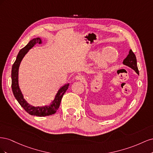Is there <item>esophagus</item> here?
Returning <instances> with one entry per match:
<instances>
[{
    "label": "esophagus",
    "instance_id": "esophagus-1",
    "mask_svg": "<svg viewBox=\"0 0 153 153\" xmlns=\"http://www.w3.org/2000/svg\"><path fill=\"white\" fill-rule=\"evenodd\" d=\"M85 78L84 76L79 75H78V76H76L75 79L77 80H80V81H81V82H84V81L85 80Z\"/></svg>",
    "mask_w": 153,
    "mask_h": 153
}]
</instances>
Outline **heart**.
<instances>
[{
    "label": "heart",
    "mask_w": 153,
    "mask_h": 153,
    "mask_svg": "<svg viewBox=\"0 0 153 153\" xmlns=\"http://www.w3.org/2000/svg\"><path fill=\"white\" fill-rule=\"evenodd\" d=\"M92 59H98V62L101 66H106L114 62L117 57L115 50L112 47H106L100 53L98 52H92L91 55Z\"/></svg>",
    "instance_id": "b5f03b06"
}]
</instances>
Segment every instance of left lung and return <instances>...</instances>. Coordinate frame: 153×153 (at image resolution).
Instances as JSON below:
<instances>
[{"mask_svg":"<svg viewBox=\"0 0 153 153\" xmlns=\"http://www.w3.org/2000/svg\"><path fill=\"white\" fill-rule=\"evenodd\" d=\"M123 64L124 65L128 66L129 68L133 69L137 74H139V71H138V67H137L136 56L131 50H129L128 56L126 57V58L124 59V60L123 61Z\"/></svg>","mask_w":153,"mask_h":153,"instance_id":"8db88e82","label":"left lung"}]
</instances>
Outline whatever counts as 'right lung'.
<instances>
[{"instance_id":"obj_1","label":"right lung","mask_w":153,"mask_h":153,"mask_svg":"<svg viewBox=\"0 0 153 153\" xmlns=\"http://www.w3.org/2000/svg\"><path fill=\"white\" fill-rule=\"evenodd\" d=\"M37 43H41V39L39 38H34L30 40L29 43L24 48L20 50L16 57V61L14 62L12 66L11 87L13 94L18 101V102L19 103L22 107L24 108L27 113H29L31 115L45 117L54 114L57 112V110L59 108L60 104H61L62 96L68 89L69 84L64 85L59 90L56 96H55V100L49 106H36V107H35V106L27 103V101L24 98V96H23V94L20 89L19 85H18V69H19L22 60L25 56V55Z\"/></svg>"}]
</instances>
